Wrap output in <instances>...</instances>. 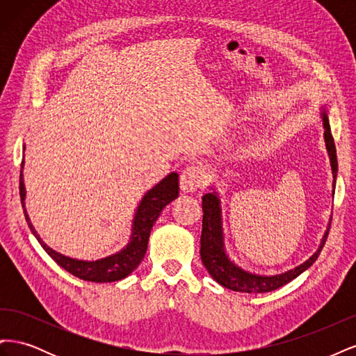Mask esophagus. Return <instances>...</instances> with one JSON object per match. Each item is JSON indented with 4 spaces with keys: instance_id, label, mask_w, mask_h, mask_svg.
<instances>
[{
    "instance_id": "esophagus-1",
    "label": "esophagus",
    "mask_w": 356,
    "mask_h": 356,
    "mask_svg": "<svg viewBox=\"0 0 356 356\" xmlns=\"http://www.w3.org/2000/svg\"><path fill=\"white\" fill-rule=\"evenodd\" d=\"M204 182H207V174H204V169L199 165L187 166L184 170H182L181 178H179L181 190L186 193L196 191L197 188L204 186Z\"/></svg>"
}]
</instances>
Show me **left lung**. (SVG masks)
<instances>
[{"label":"left lung","instance_id":"1","mask_svg":"<svg viewBox=\"0 0 356 356\" xmlns=\"http://www.w3.org/2000/svg\"><path fill=\"white\" fill-rule=\"evenodd\" d=\"M324 115V138H325V145L328 149V156L331 161V169H332V178H334V186H336V177H337V154H336V145H334V139L330 131V123L328 117L325 113ZM334 193V191H332ZM202 209H203V221H202V234H200V257L203 266L208 268L211 276L217 281L220 285L239 291V293H248V294H260V293H268V291H273L284 286L285 284L291 282L296 279L300 273H303L306 268H309L312 264L316 261L319 257L322 248L325 245V241L328 238L330 227L327 233L324 234V239L321 242L319 250L312 255L309 260L303 264L296 267L294 270H289L282 275L276 276H258L248 273L242 268L236 267L229 257L224 252V243H222V232H221V209H220V200L215 193H209V195H204L202 199Z\"/></svg>","mask_w":356,"mask_h":356}]
</instances>
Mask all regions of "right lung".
Masks as SVG:
<instances>
[{"label":"right lung","mask_w":356,"mask_h":356,"mask_svg":"<svg viewBox=\"0 0 356 356\" xmlns=\"http://www.w3.org/2000/svg\"><path fill=\"white\" fill-rule=\"evenodd\" d=\"M22 169H24V160H22V165H20L19 195H20V200H22L24 213L31 232L34 233L40 245L44 248V251L60 267L65 268V270L70 272L71 275L83 279V281H90V282H114V281H120V279L126 277L127 275H131L139 266V263L143 261V258L147 252L149 233H152L153 224L159 218L160 212L163 211V208L168 203L177 199L179 195L178 174L172 172V174H169L165 179H161L153 190H149L141 200V203H139L135 220H134L132 238L123 251L114 254L111 257L102 258V260L80 261V260H72V258H68V257H63L50 250V248L40 239V236L37 234L34 227H32L29 217L25 211V204H24L25 187H24V179H22Z\"/></svg>","instance_id":"1"}]
</instances>
